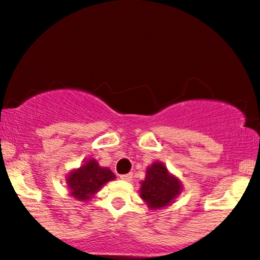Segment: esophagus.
Masks as SVG:
<instances>
[{"mask_svg":"<svg viewBox=\"0 0 260 260\" xmlns=\"http://www.w3.org/2000/svg\"><path fill=\"white\" fill-rule=\"evenodd\" d=\"M132 177H133L132 174H126V175H121V176H120L121 180H122V181H126V182L132 181Z\"/></svg>","mask_w":260,"mask_h":260,"instance_id":"obj_1","label":"esophagus"}]
</instances>
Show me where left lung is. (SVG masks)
Wrapping results in <instances>:
<instances>
[{"instance_id": "obj_1", "label": "left lung", "mask_w": 260, "mask_h": 260, "mask_svg": "<svg viewBox=\"0 0 260 260\" xmlns=\"http://www.w3.org/2000/svg\"><path fill=\"white\" fill-rule=\"evenodd\" d=\"M183 184L161 161L148 166L145 178L140 182L139 196L150 210L169 207L182 193Z\"/></svg>"}]
</instances>
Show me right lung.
<instances>
[{"label": "right lung", "mask_w": 260, "mask_h": 260, "mask_svg": "<svg viewBox=\"0 0 260 260\" xmlns=\"http://www.w3.org/2000/svg\"><path fill=\"white\" fill-rule=\"evenodd\" d=\"M116 176L109 168H103L96 160L89 157L83 161L79 168L71 170L66 175V184L68 194L80 202L91 199L105 186L107 182L113 181Z\"/></svg>", "instance_id": "right-lung-1"}]
</instances>
